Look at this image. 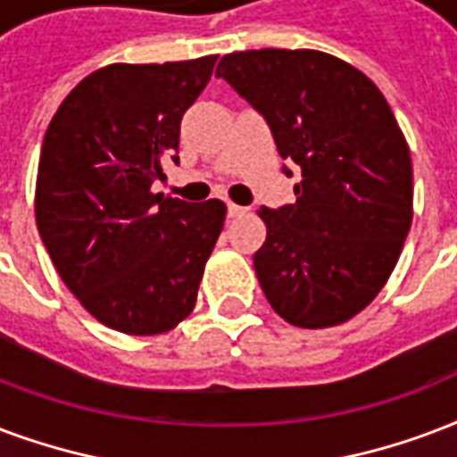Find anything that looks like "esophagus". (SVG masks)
<instances>
[{
	"label": "esophagus",
	"instance_id": "esophagus-1",
	"mask_svg": "<svg viewBox=\"0 0 457 457\" xmlns=\"http://www.w3.org/2000/svg\"><path fill=\"white\" fill-rule=\"evenodd\" d=\"M246 213V208H242V205L237 204H228V218H239V215Z\"/></svg>",
	"mask_w": 457,
	"mask_h": 457
}]
</instances>
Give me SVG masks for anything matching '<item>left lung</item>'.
I'll return each mask as SVG.
<instances>
[{
  "mask_svg": "<svg viewBox=\"0 0 457 457\" xmlns=\"http://www.w3.org/2000/svg\"><path fill=\"white\" fill-rule=\"evenodd\" d=\"M215 76L263 114L302 172L295 204L259 211L261 290L299 328L350 321L391 278L412 225V160L386 97L319 50L232 52Z\"/></svg>",
  "mask_w": 457,
  "mask_h": 457,
  "instance_id": "left-lung-1",
  "label": "left lung"
}]
</instances>
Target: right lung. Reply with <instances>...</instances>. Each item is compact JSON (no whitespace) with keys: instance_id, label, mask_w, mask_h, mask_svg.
Masks as SVG:
<instances>
[{"instance_id":"obj_1","label":"right lung","mask_w":457,"mask_h":457,"mask_svg":"<svg viewBox=\"0 0 457 457\" xmlns=\"http://www.w3.org/2000/svg\"><path fill=\"white\" fill-rule=\"evenodd\" d=\"M218 54L110 64L86 76L45 134L35 222L59 278L83 309L127 336H158L196 304L228 208L153 194L179 162V124Z\"/></svg>"}]
</instances>
